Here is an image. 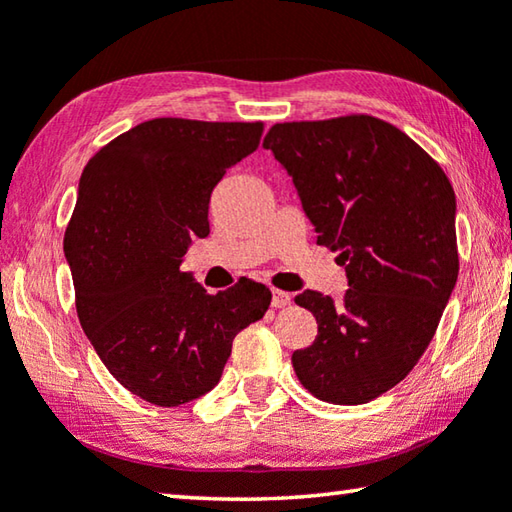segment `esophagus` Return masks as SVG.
Here are the masks:
<instances>
[{"mask_svg": "<svg viewBox=\"0 0 512 512\" xmlns=\"http://www.w3.org/2000/svg\"><path fill=\"white\" fill-rule=\"evenodd\" d=\"M288 304H291V295L284 293V291H277V288H275V291H273V306H275V309H284V306H288Z\"/></svg>", "mask_w": 512, "mask_h": 512, "instance_id": "esophagus-1", "label": "esophagus"}]
</instances>
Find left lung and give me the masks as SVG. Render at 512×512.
Returning <instances> with one entry per match:
<instances>
[{
	"label": "left lung",
	"instance_id": "8db88e82",
	"mask_svg": "<svg viewBox=\"0 0 512 512\" xmlns=\"http://www.w3.org/2000/svg\"><path fill=\"white\" fill-rule=\"evenodd\" d=\"M264 147L349 280L342 302L295 297L318 322L313 345L293 351L295 374L320 401H374L414 369L457 284L452 185L410 136L365 114L277 123Z\"/></svg>",
	"mask_w": 512,
	"mask_h": 512
}]
</instances>
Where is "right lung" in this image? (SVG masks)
<instances>
[{
  "label": "right lung",
  "instance_id": "add662e5",
  "mask_svg": "<svg viewBox=\"0 0 512 512\" xmlns=\"http://www.w3.org/2000/svg\"><path fill=\"white\" fill-rule=\"evenodd\" d=\"M264 123L154 118L96 152L64 232L76 309L109 374L159 407L208 394L232 340L264 318L271 291L244 282L210 295L181 271L210 235V194L253 154Z\"/></svg>",
  "mask_w": 512,
  "mask_h": 512
}]
</instances>
